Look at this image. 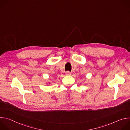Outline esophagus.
I'll list each match as a JSON object with an SVG mask.
<instances>
[{
	"mask_svg": "<svg viewBox=\"0 0 130 130\" xmlns=\"http://www.w3.org/2000/svg\"><path fill=\"white\" fill-rule=\"evenodd\" d=\"M65 75H66V76H70V75H71V73H70V72L67 71V72H66V73H65Z\"/></svg>",
	"mask_w": 130,
	"mask_h": 130,
	"instance_id": "obj_1",
	"label": "esophagus"
}]
</instances>
